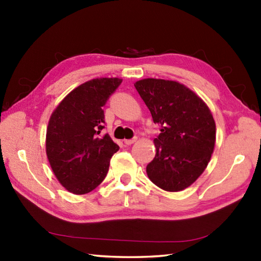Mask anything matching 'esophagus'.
Returning a JSON list of instances; mask_svg holds the SVG:
<instances>
[{
	"mask_svg": "<svg viewBox=\"0 0 261 261\" xmlns=\"http://www.w3.org/2000/svg\"><path fill=\"white\" fill-rule=\"evenodd\" d=\"M137 140V138H132V139H125L124 140V143H125V145H132L135 143V141Z\"/></svg>",
	"mask_w": 261,
	"mask_h": 261,
	"instance_id": "34e87169",
	"label": "esophagus"
}]
</instances>
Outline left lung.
<instances>
[{
    "mask_svg": "<svg viewBox=\"0 0 261 261\" xmlns=\"http://www.w3.org/2000/svg\"><path fill=\"white\" fill-rule=\"evenodd\" d=\"M161 126L156 154L146 167L148 178L165 191L189 188L204 173L215 145V121L204 100L183 84L146 78L135 83Z\"/></svg>",
    "mask_w": 261,
    "mask_h": 261,
    "instance_id": "obj_1",
    "label": "left lung"
}]
</instances>
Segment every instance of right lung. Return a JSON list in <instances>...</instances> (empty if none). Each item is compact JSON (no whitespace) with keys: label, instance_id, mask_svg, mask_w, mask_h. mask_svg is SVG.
Segmentation results:
<instances>
[{"label":"right lung","instance_id":"add662e5","mask_svg":"<svg viewBox=\"0 0 261 261\" xmlns=\"http://www.w3.org/2000/svg\"><path fill=\"white\" fill-rule=\"evenodd\" d=\"M120 78H95L72 90L51 113L46 153L51 170L69 192L85 194L102 183L120 147L103 129L102 107L121 85Z\"/></svg>","mask_w":261,"mask_h":261}]
</instances>
